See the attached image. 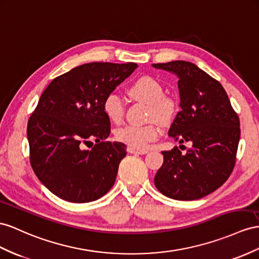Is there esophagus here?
<instances>
[{"label":"esophagus","instance_id":"1","mask_svg":"<svg viewBox=\"0 0 259 259\" xmlns=\"http://www.w3.org/2000/svg\"><path fill=\"white\" fill-rule=\"evenodd\" d=\"M128 152L129 153H131V154H140V155H142V154H147L148 153V150H138V149H135V148H131V147H128Z\"/></svg>","mask_w":259,"mask_h":259}]
</instances>
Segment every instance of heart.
Instances as JSON below:
<instances>
[{
    "instance_id": "1",
    "label": "heart",
    "mask_w": 259,
    "mask_h": 259,
    "mask_svg": "<svg viewBox=\"0 0 259 259\" xmlns=\"http://www.w3.org/2000/svg\"><path fill=\"white\" fill-rule=\"evenodd\" d=\"M128 95L137 102L148 104V119H156L162 123L173 120L177 111V102L174 97L164 95L161 83L154 77L144 75L132 82L127 90ZM105 115L111 122L120 123L124 117V104L116 94H109L103 104ZM161 134V128L155 121L143 125L129 124L116 130L117 141L128 147L144 150L155 141Z\"/></svg>"
}]
</instances>
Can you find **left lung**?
I'll use <instances>...</instances> for the list:
<instances>
[{"mask_svg": "<svg viewBox=\"0 0 259 259\" xmlns=\"http://www.w3.org/2000/svg\"><path fill=\"white\" fill-rule=\"evenodd\" d=\"M178 76L182 110L168 136L191 147L163 151L164 162L154 177L160 193L176 200H196L227 182L236 162L240 118L215 78L187 61L153 64ZM182 147V145H181Z\"/></svg>", "mask_w": 259, "mask_h": 259, "instance_id": "8db88e82", "label": "left lung"}]
</instances>
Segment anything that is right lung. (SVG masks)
<instances>
[{
	"label": "right lung",
	"mask_w": 259,
	"mask_h": 259,
	"mask_svg": "<svg viewBox=\"0 0 259 259\" xmlns=\"http://www.w3.org/2000/svg\"><path fill=\"white\" fill-rule=\"evenodd\" d=\"M137 68L132 62L85 63L57 76L44 91L29 117L27 138L32 170L52 194L89 202L115 184L127 147L106 141L110 120L103 104ZM89 144L92 149L85 150Z\"/></svg>",
	"instance_id": "add662e5"
}]
</instances>
